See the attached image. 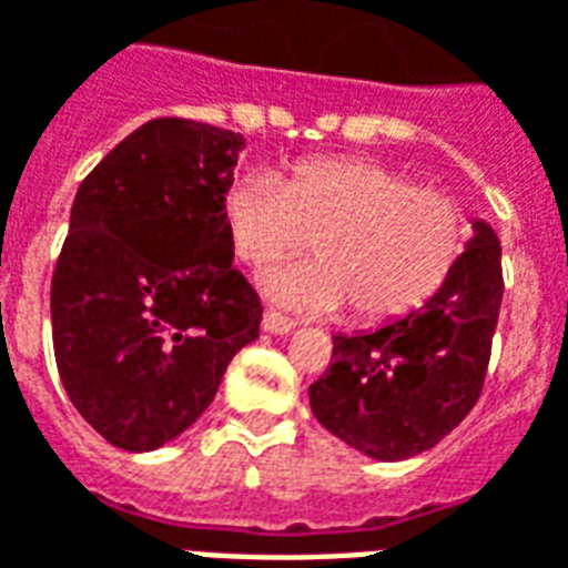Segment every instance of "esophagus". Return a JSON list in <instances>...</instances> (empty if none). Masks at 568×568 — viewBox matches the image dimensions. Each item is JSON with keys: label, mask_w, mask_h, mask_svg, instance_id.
<instances>
[{"label": "esophagus", "mask_w": 568, "mask_h": 568, "mask_svg": "<svg viewBox=\"0 0 568 568\" xmlns=\"http://www.w3.org/2000/svg\"><path fill=\"white\" fill-rule=\"evenodd\" d=\"M262 327L267 334H288V331L295 327V318L283 316V313H276V310H267L262 318Z\"/></svg>", "instance_id": "esophagus-1"}]
</instances>
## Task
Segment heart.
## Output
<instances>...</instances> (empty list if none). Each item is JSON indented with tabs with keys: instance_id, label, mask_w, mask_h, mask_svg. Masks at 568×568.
<instances>
[{
	"instance_id": "1",
	"label": "heart",
	"mask_w": 568,
	"mask_h": 568,
	"mask_svg": "<svg viewBox=\"0 0 568 568\" xmlns=\"http://www.w3.org/2000/svg\"><path fill=\"white\" fill-rule=\"evenodd\" d=\"M234 255L285 262L316 241L322 262L273 271L267 295L306 313L355 306L361 322L413 313L443 288L466 243L455 199L369 159H306L288 178H237L222 195Z\"/></svg>"
}]
</instances>
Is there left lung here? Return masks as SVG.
Here are the masks:
<instances>
[{
	"mask_svg": "<svg viewBox=\"0 0 568 568\" xmlns=\"http://www.w3.org/2000/svg\"><path fill=\"white\" fill-rule=\"evenodd\" d=\"M422 310L373 334L334 337L331 367L310 385L318 424L376 460L434 448L485 388L503 304V246L487 222Z\"/></svg>",
	"mask_w": 568,
	"mask_h": 568,
	"instance_id": "8db88e82",
	"label": "left lung"
}]
</instances>
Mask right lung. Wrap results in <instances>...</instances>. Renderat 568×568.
I'll return each instance as SVG.
<instances>
[{
  "label": "right lung",
  "instance_id": "1",
  "mask_svg": "<svg viewBox=\"0 0 568 568\" xmlns=\"http://www.w3.org/2000/svg\"><path fill=\"white\" fill-rule=\"evenodd\" d=\"M241 150L243 134L159 116L74 195L50 283L53 355L74 409L116 448L183 434L258 337L262 301L222 220Z\"/></svg>",
  "mask_w": 568,
  "mask_h": 568
}]
</instances>
